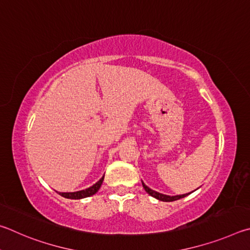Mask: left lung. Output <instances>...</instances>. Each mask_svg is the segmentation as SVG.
I'll return each instance as SVG.
<instances>
[{
  "mask_svg": "<svg viewBox=\"0 0 250 250\" xmlns=\"http://www.w3.org/2000/svg\"><path fill=\"white\" fill-rule=\"evenodd\" d=\"M143 183V187H144V189H145V191L147 192L148 194H150L151 196H154V198H156V199H158V200H160V201H164V202H172V201H177V200H179V199H182V198H185V196H187L188 194H190V193H188V194H182V195H174V196H170V195H165V194H161V193H158V192H156V191H154V190H151L150 188H148L145 183L144 182H142Z\"/></svg>",
  "mask_w": 250,
  "mask_h": 250,
  "instance_id": "left-lung-1",
  "label": "left lung"
}]
</instances>
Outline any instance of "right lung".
<instances>
[{"instance_id":"right-lung-1","label":"right lung","mask_w":250,"mask_h":250,"mask_svg":"<svg viewBox=\"0 0 250 250\" xmlns=\"http://www.w3.org/2000/svg\"><path fill=\"white\" fill-rule=\"evenodd\" d=\"M103 179L104 176L100 179V180L93 185L90 188H87L85 190H82V191H77V192H67V193H61L59 192V194L61 196H63V198H67V199H73V200H79V199H83V198H87V196H91L95 194L96 192L99 191V189L101 188V185H102L103 182Z\"/></svg>"}]
</instances>
